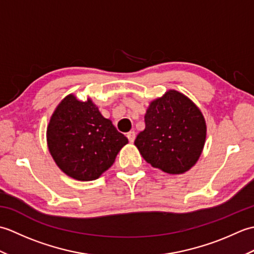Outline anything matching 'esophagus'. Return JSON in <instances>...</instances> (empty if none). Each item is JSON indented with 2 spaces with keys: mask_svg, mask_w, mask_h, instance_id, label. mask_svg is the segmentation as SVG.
<instances>
[{
  "mask_svg": "<svg viewBox=\"0 0 254 254\" xmlns=\"http://www.w3.org/2000/svg\"><path fill=\"white\" fill-rule=\"evenodd\" d=\"M135 136H136V133L134 132V131H131V132H128L127 134V137L128 138V141H130L131 143L134 142V139H135Z\"/></svg>",
  "mask_w": 254,
  "mask_h": 254,
  "instance_id": "esophagus-1",
  "label": "esophagus"
}]
</instances>
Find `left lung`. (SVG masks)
<instances>
[{
    "mask_svg": "<svg viewBox=\"0 0 254 254\" xmlns=\"http://www.w3.org/2000/svg\"><path fill=\"white\" fill-rule=\"evenodd\" d=\"M206 124L198 108L177 90L154 100L145 115V130L135 138L143 158L155 168L179 175L195 165L204 147Z\"/></svg>",
    "mask_w": 254,
    "mask_h": 254,
    "instance_id": "obj_1",
    "label": "left lung"
}]
</instances>
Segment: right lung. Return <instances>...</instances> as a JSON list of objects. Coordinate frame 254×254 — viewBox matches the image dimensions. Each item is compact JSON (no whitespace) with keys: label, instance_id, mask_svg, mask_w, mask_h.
<instances>
[{"label":"right lung","instance_id":"obj_1","mask_svg":"<svg viewBox=\"0 0 254 254\" xmlns=\"http://www.w3.org/2000/svg\"><path fill=\"white\" fill-rule=\"evenodd\" d=\"M47 141L59 168L79 181L99 178L128 142L93 101H79L73 95L65 97L53 112Z\"/></svg>","mask_w":254,"mask_h":254}]
</instances>
